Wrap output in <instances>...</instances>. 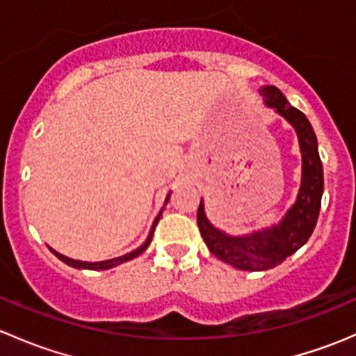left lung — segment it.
Returning a JSON list of instances; mask_svg holds the SVG:
<instances>
[{"label":"left lung","mask_w":356,"mask_h":356,"mask_svg":"<svg viewBox=\"0 0 356 356\" xmlns=\"http://www.w3.org/2000/svg\"><path fill=\"white\" fill-rule=\"evenodd\" d=\"M260 95L265 105L288 120L296 131L301 153V184L296 201L277 224L243 236H231L211 225L204 213L203 200L196 215L201 238L211 254L239 270L250 272L277 267L308 241L317 224L324 193V170L318 156L317 136L308 118L303 111L291 106L275 86H264Z\"/></svg>","instance_id":"left-lung-1"}]
</instances>
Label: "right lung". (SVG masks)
<instances>
[{
  "label": "right lung",
  "mask_w": 356,
  "mask_h": 356,
  "mask_svg": "<svg viewBox=\"0 0 356 356\" xmlns=\"http://www.w3.org/2000/svg\"><path fill=\"white\" fill-rule=\"evenodd\" d=\"M168 198H170V193H168L167 198H165V204L168 203ZM161 211H163V208H161L160 213L156 215L155 222H153L152 229H149V234H148V238H146V241L143 243L139 248L132 250L131 253H125V254H122V257L110 258V260H103V261H82V260H74V258H68V257H65V254H62V253H58V251L53 250V248H49V250H51V253L55 254V257H58L63 264L70 265V267H74V268H88V270H108V268H111V267H117V265L124 264V261H129V260H132V258L139 257V254H141L143 251L149 246V243H152V238H153V232H155L158 220H160V217H161Z\"/></svg>",
  "instance_id": "1"
}]
</instances>
